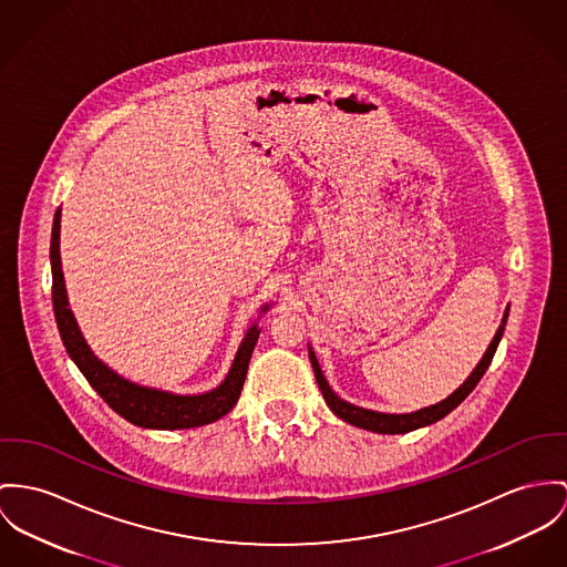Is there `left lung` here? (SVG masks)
<instances>
[{"label": "left lung", "instance_id": "1", "mask_svg": "<svg viewBox=\"0 0 567 567\" xmlns=\"http://www.w3.org/2000/svg\"><path fill=\"white\" fill-rule=\"evenodd\" d=\"M507 317H509V306L505 308V315H503V321L489 343V348L485 349L483 358L480 360V364L473 369V373L466 378V382L457 389V391L451 392L446 399H442L440 403L434 405H427V408H421L416 412H408V414H386V412H375V410H367V408H360V405H353L346 399H341L337 392L330 389L326 375L321 373V367L317 362V355L312 348H308V358H310V364H312V371H315V380L319 384V391L323 394L328 408L339 416L343 419L349 425H355L360 430H369V432H375V434H408V432H414L419 427H427L432 423H436L440 419H444L449 412H453L471 392L480 384L483 373L487 371L496 348L503 339V332H505V323H507Z\"/></svg>", "mask_w": 567, "mask_h": 567}]
</instances>
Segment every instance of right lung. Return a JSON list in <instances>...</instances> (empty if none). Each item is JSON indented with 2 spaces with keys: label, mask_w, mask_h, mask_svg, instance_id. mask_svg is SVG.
Segmentation results:
<instances>
[{
  "label": "right lung",
  "mask_w": 567,
  "mask_h": 567,
  "mask_svg": "<svg viewBox=\"0 0 567 567\" xmlns=\"http://www.w3.org/2000/svg\"><path fill=\"white\" fill-rule=\"evenodd\" d=\"M60 218H62V209H58L53 216L51 248H49L51 278H53V287H51L53 315H55V323H58L64 348L69 351L71 360L78 364V369L84 373L90 386L103 396V401L116 414H121L125 421L144 430H189V427L209 425L221 419L224 414H228L244 389L248 362L252 358L257 339L261 334L259 323L255 321L248 328L224 382H219V386L212 391L176 394V392L159 391V389L142 386L125 380L123 375L112 371L103 360L94 355L69 306L62 261H60ZM267 310L269 305L261 306V315Z\"/></svg>",
  "instance_id": "1"
}]
</instances>
